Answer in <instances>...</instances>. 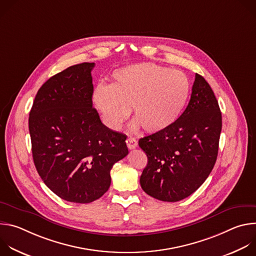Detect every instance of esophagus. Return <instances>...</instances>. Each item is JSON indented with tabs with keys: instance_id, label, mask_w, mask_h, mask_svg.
<instances>
[{
	"instance_id": "1",
	"label": "esophagus",
	"mask_w": 256,
	"mask_h": 256,
	"mask_svg": "<svg viewBox=\"0 0 256 256\" xmlns=\"http://www.w3.org/2000/svg\"><path fill=\"white\" fill-rule=\"evenodd\" d=\"M126 146H128V149H134V148H136V146H138V142H136V140L134 138H132V136H130V138H126Z\"/></svg>"
}]
</instances>
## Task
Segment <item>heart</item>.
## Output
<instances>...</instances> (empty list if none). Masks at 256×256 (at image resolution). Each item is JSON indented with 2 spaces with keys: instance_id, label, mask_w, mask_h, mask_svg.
<instances>
[{
  "instance_id": "b5f03b06",
  "label": "heart",
  "mask_w": 256,
  "mask_h": 256,
  "mask_svg": "<svg viewBox=\"0 0 256 256\" xmlns=\"http://www.w3.org/2000/svg\"><path fill=\"white\" fill-rule=\"evenodd\" d=\"M190 91V82L184 72L144 62L116 70L110 85L95 87L92 103L109 130H120L132 107L136 118L132 128L142 126L148 132H157L178 120Z\"/></svg>"
}]
</instances>
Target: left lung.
I'll return each instance as SVG.
<instances>
[{"label":"left lung","instance_id":"obj_1","mask_svg":"<svg viewBox=\"0 0 256 256\" xmlns=\"http://www.w3.org/2000/svg\"><path fill=\"white\" fill-rule=\"evenodd\" d=\"M222 130L218 100L204 78L196 74L190 103L169 128L140 138L148 157L140 184L162 202H178L194 194L216 160Z\"/></svg>","mask_w":256,"mask_h":256}]
</instances>
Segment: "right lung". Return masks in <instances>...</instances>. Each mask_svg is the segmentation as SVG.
<instances>
[{"instance_id":"add662e5","label":"right lung","mask_w":256,"mask_h":256,"mask_svg":"<svg viewBox=\"0 0 256 256\" xmlns=\"http://www.w3.org/2000/svg\"><path fill=\"white\" fill-rule=\"evenodd\" d=\"M94 62L68 66L38 90L29 114L34 165L60 198L89 204L110 186V170L128 154L126 136L109 130L92 106Z\"/></svg>"}]
</instances>
